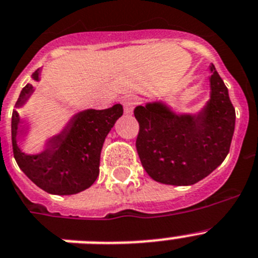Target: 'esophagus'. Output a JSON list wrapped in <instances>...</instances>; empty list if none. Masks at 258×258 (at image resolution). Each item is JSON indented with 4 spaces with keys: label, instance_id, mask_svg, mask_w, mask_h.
I'll return each mask as SVG.
<instances>
[{
    "label": "esophagus",
    "instance_id": "obj_1",
    "mask_svg": "<svg viewBox=\"0 0 258 258\" xmlns=\"http://www.w3.org/2000/svg\"><path fill=\"white\" fill-rule=\"evenodd\" d=\"M137 104H140V99L136 95H127L122 99V105H124V109L126 113H132L134 107Z\"/></svg>",
    "mask_w": 258,
    "mask_h": 258
}]
</instances>
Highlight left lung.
<instances>
[{
    "label": "left lung",
    "instance_id": "1",
    "mask_svg": "<svg viewBox=\"0 0 258 258\" xmlns=\"http://www.w3.org/2000/svg\"><path fill=\"white\" fill-rule=\"evenodd\" d=\"M210 70V100L196 116L176 114L160 102L134 109L140 124L138 156L155 181L192 185L221 166L230 151L235 108L214 65Z\"/></svg>",
    "mask_w": 258,
    "mask_h": 258
}]
</instances>
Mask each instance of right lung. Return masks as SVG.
Here are the masks:
<instances>
[{"instance_id": "add662e5", "label": "right lung", "mask_w": 258, "mask_h": 258, "mask_svg": "<svg viewBox=\"0 0 258 258\" xmlns=\"http://www.w3.org/2000/svg\"><path fill=\"white\" fill-rule=\"evenodd\" d=\"M39 81V69L32 74ZM34 91L31 83L21 91L15 107L27 102ZM122 116V105L107 109H87L70 120L58 136L50 138L40 154L28 155L17 145V136L23 133L18 112L13 111L12 144L19 168L39 188L50 195L69 196L82 192L95 182L99 176L100 153L107 134Z\"/></svg>"}]
</instances>
